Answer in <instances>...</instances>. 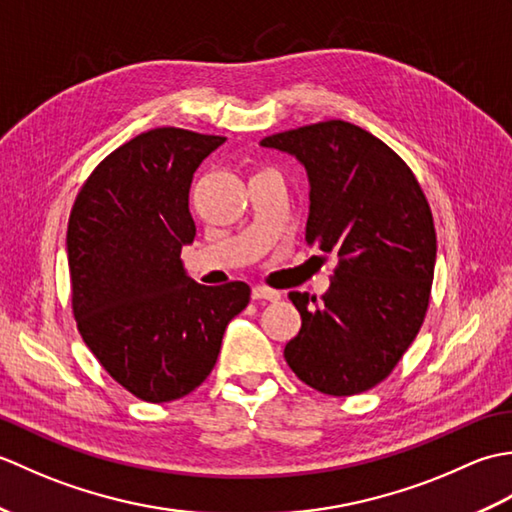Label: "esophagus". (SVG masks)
I'll return each mask as SVG.
<instances>
[{"label": "esophagus", "mask_w": 512, "mask_h": 512, "mask_svg": "<svg viewBox=\"0 0 512 512\" xmlns=\"http://www.w3.org/2000/svg\"><path fill=\"white\" fill-rule=\"evenodd\" d=\"M250 295H253L255 301H277V299H281V292L279 290L266 288V286H255Z\"/></svg>", "instance_id": "34e87169"}]
</instances>
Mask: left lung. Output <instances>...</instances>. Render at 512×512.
Returning <instances> with one entry per match:
<instances>
[{
    "mask_svg": "<svg viewBox=\"0 0 512 512\" xmlns=\"http://www.w3.org/2000/svg\"><path fill=\"white\" fill-rule=\"evenodd\" d=\"M262 145L306 165V242L339 257L321 299L290 292L301 330L286 363L321 394H361L394 372L427 317L438 248L427 195L394 149L352 123L303 125Z\"/></svg>",
    "mask_w": 512,
    "mask_h": 512,
    "instance_id": "left-lung-1",
    "label": "left lung"
}]
</instances>
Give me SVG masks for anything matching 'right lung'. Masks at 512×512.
Segmentation results:
<instances>
[{
	"label": "right lung",
	"mask_w": 512,
	"mask_h": 512,
	"mask_svg": "<svg viewBox=\"0 0 512 512\" xmlns=\"http://www.w3.org/2000/svg\"><path fill=\"white\" fill-rule=\"evenodd\" d=\"M224 140L180 127L138 134L94 167L70 211L76 328L105 372L145 402L200 387L226 323L248 306L244 281L202 286L180 262L195 237L193 173Z\"/></svg>",
	"instance_id": "add662e5"
}]
</instances>
